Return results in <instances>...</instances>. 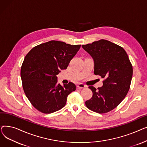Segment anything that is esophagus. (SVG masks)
<instances>
[{"instance_id": "obj_1", "label": "esophagus", "mask_w": 147, "mask_h": 147, "mask_svg": "<svg viewBox=\"0 0 147 147\" xmlns=\"http://www.w3.org/2000/svg\"><path fill=\"white\" fill-rule=\"evenodd\" d=\"M77 87L79 88V89H83V88H85L86 87V85H84V84L83 83H78V84H77Z\"/></svg>"}]
</instances>
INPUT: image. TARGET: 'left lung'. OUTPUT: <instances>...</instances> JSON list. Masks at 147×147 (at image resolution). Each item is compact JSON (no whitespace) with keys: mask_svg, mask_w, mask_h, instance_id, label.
Segmentation results:
<instances>
[{"mask_svg":"<svg viewBox=\"0 0 147 147\" xmlns=\"http://www.w3.org/2000/svg\"><path fill=\"white\" fill-rule=\"evenodd\" d=\"M82 48L94 59V74L104 79L102 87H89L93 95L85 104L99 114L109 112L126 96L132 78V65L125 49L110 41L101 39L83 45Z\"/></svg>","mask_w":147,"mask_h":147,"instance_id":"8db88e82","label":"left lung"}]
</instances>
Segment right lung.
<instances>
[{
  "label": "right lung",
  "instance_id": "1",
  "mask_svg": "<svg viewBox=\"0 0 147 147\" xmlns=\"http://www.w3.org/2000/svg\"><path fill=\"white\" fill-rule=\"evenodd\" d=\"M80 46L51 40L35 46L27 53L21 78L26 96L37 110L49 114L65 106L68 95L76 86L72 82L61 86L57 75L67 68Z\"/></svg>",
  "mask_w": 147,
  "mask_h": 147
}]
</instances>
